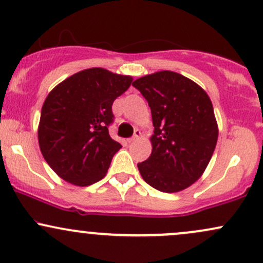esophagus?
Wrapping results in <instances>:
<instances>
[{
  "label": "esophagus",
  "instance_id": "34e87169",
  "mask_svg": "<svg viewBox=\"0 0 263 263\" xmlns=\"http://www.w3.org/2000/svg\"><path fill=\"white\" fill-rule=\"evenodd\" d=\"M141 137V131H138V129H136L135 131V135H134V137H131V138H128V143H131V142H134V141H136V140H138V138Z\"/></svg>",
  "mask_w": 263,
  "mask_h": 263
}]
</instances>
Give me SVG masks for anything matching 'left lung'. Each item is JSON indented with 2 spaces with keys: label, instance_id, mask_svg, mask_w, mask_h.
Segmentation results:
<instances>
[{
  "label": "left lung",
  "instance_id": "1",
  "mask_svg": "<svg viewBox=\"0 0 263 263\" xmlns=\"http://www.w3.org/2000/svg\"><path fill=\"white\" fill-rule=\"evenodd\" d=\"M152 112V153L137 167L144 182L176 193L197 182L218 141V123L208 93L194 81L163 70L132 83Z\"/></svg>",
  "mask_w": 263,
  "mask_h": 263
}]
</instances>
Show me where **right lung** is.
Instances as JSON below:
<instances>
[{
	"label": "right lung",
	"mask_w": 263,
	"mask_h": 263,
	"mask_svg": "<svg viewBox=\"0 0 263 263\" xmlns=\"http://www.w3.org/2000/svg\"><path fill=\"white\" fill-rule=\"evenodd\" d=\"M132 78L91 68L71 75L45 99L38 127L41 152L62 179L86 186L102 179L121 144L108 135L112 102Z\"/></svg>",
	"instance_id": "add662e5"
}]
</instances>
